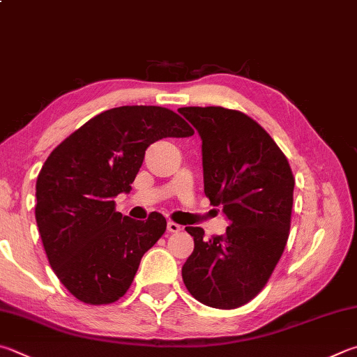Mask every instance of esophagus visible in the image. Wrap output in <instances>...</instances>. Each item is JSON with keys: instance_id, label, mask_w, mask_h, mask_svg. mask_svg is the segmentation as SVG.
Here are the masks:
<instances>
[{"instance_id": "34e87169", "label": "esophagus", "mask_w": 357, "mask_h": 357, "mask_svg": "<svg viewBox=\"0 0 357 357\" xmlns=\"http://www.w3.org/2000/svg\"><path fill=\"white\" fill-rule=\"evenodd\" d=\"M181 229H183V226L178 225V223H174V222H168L167 223V231L168 232H179Z\"/></svg>"}]
</instances>
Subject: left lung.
Instances as JSON below:
<instances>
[{
    "label": "left lung",
    "mask_w": 357,
    "mask_h": 357,
    "mask_svg": "<svg viewBox=\"0 0 357 357\" xmlns=\"http://www.w3.org/2000/svg\"><path fill=\"white\" fill-rule=\"evenodd\" d=\"M197 129L204 193L223 206L226 234L203 238L187 226L195 248L183 265L190 295L206 306L236 309L267 284L286 248L295 179L287 158L257 123L225 107H181Z\"/></svg>",
    "instance_id": "8db88e82"
}]
</instances>
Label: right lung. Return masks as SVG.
<instances>
[{
    "label": "right lung",
    "instance_id": "obj_1",
    "mask_svg": "<svg viewBox=\"0 0 357 357\" xmlns=\"http://www.w3.org/2000/svg\"><path fill=\"white\" fill-rule=\"evenodd\" d=\"M193 129L170 109L121 106L90 119L56 146L36 184V220L51 268L71 295L109 304L126 294L142 256L167 228L159 212L145 222L115 211L131 192L146 148Z\"/></svg>",
    "mask_w": 357,
    "mask_h": 357
}]
</instances>
